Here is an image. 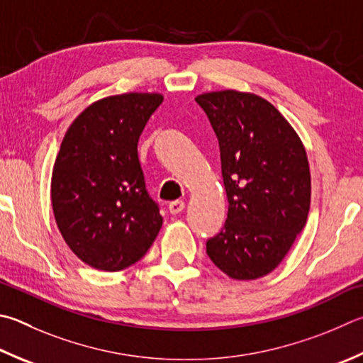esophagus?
Returning a JSON list of instances; mask_svg holds the SVG:
<instances>
[{
	"label": "esophagus",
	"mask_w": 363,
	"mask_h": 363,
	"mask_svg": "<svg viewBox=\"0 0 363 363\" xmlns=\"http://www.w3.org/2000/svg\"><path fill=\"white\" fill-rule=\"evenodd\" d=\"M184 208H186V203H184L182 200H174L168 204V209L171 214H179L184 211Z\"/></svg>",
	"instance_id": "obj_1"
}]
</instances>
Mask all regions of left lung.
Returning a JSON list of instances; mask_svg holds the SVG:
<instances>
[{
  "instance_id": "obj_1",
  "label": "left lung",
  "mask_w": 363,
  "mask_h": 363,
  "mask_svg": "<svg viewBox=\"0 0 363 363\" xmlns=\"http://www.w3.org/2000/svg\"><path fill=\"white\" fill-rule=\"evenodd\" d=\"M195 101L219 140L228 200L225 225L206 241V254L232 279L262 278L282 262L308 219L305 146L265 98L220 90Z\"/></svg>"
}]
</instances>
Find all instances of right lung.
Returning a JSON list of instances; mask_svg holds the SVG:
<instances>
[{"mask_svg":"<svg viewBox=\"0 0 363 363\" xmlns=\"http://www.w3.org/2000/svg\"><path fill=\"white\" fill-rule=\"evenodd\" d=\"M160 94H123L91 103L62 141L50 196L57 227L84 263L103 272L133 265L152 246L163 219L150 199L138 141Z\"/></svg>","mask_w":363,"mask_h":363,"instance_id":"obj_1","label":"right lung"}]
</instances>
